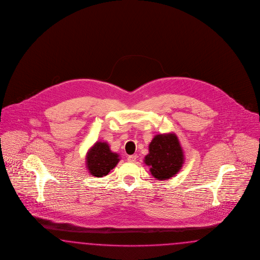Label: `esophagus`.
Segmentation results:
<instances>
[{"label": "esophagus", "instance_id": "esophagus-1", "mask_svg": "<svg viewBox=\"0 0 260 260\" xmlns=\"http://www.w3.org/2000/svg\"><path fill=\"white\" fill-rule=\"evenodd\" d=\"M136 158H137L136 155L128 156H127V161H129V162H135V161H136Z\"/></svg>", "mask_w": 260, "mask_h": 260}]
</instances>
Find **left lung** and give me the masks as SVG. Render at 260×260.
<instances>
[{
    "mask_svg": "<svg viewBox=\"0 0 260 260\" xmlns=\"http://www.w3.org/2000/svg\"><path fill=\"white\" fill-rule=\"evenodd\" d=\"M144 162L157 180H167L175 176L185 162V155L174 133L156 135L149 144V154Z\"/></svg>",
    "mask_w": 260,
    "mask_h": 260,
    "instance_id": "1",
    "label": "left lung"
}]
</instances>
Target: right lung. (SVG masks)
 Here are the masks:
<instances>
[{
	"mask_svg": "<svg viewBox=\"0 0 260 260\" xmlns=\"http://www.w3.org/2000/svg\"><path fill=\"white\" fill-rule=\"evenodd\" d=\"M119 154L110 150L105 141H96L87 152L86 167L92 176H106L120 161Z\"/></svg>",
	"mask_w": 260,
	"mask_h": 260,
	"instance_id": "right-lung-1",
	"label": "right lung"
}]
</instances>
